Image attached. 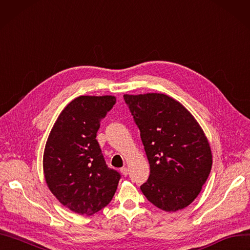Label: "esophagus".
I'll use <instances>...</instances> for the list:
<instances>
[{"label":"esophagus","instance_id":"34e87169","mask_svg":"<svg viewBox=\"0 0 250 250\" xmlns=\"http://www.w3.org/2000/svg\"><path fill=\"white\" fill-rule=\"evenodd\" d=\"M121 172H122V174L123 175H125V177H126V175L128 174V169H127V168L126 167H122V168H121Z\"/></svg>","mask_w":250,"mask_h":250}]
</instances>
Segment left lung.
Wrapping results in <instances>:
<instances>
[{"mask_svg": "<svg viewBox=\"0 0 250 250\" xmlns=\"http://www.w3.org/2000/svg\"><path fill=\"white\" fill-rule=\"evenodd\" d=\"M124 100L150 165L142 192L162 210L187 207L211 170V149L203 129L183 105L166 94H124Z\"/></svg>", "mask_w": 250, "mask_h": 250, "instance_id": "1", "label": "left lung"}]
</instances>
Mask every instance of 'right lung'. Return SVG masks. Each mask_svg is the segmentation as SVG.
<instances>
[{"label":"right lung","instance_id":"obj_1","mask_svg":"<svg viewBox=\"0 0 250 250\" xmlns=\"http://www.w3.org/2000/svg\"><path fill=\"white\" fill-rule=\"evenodd\" d=\"M112 96H81L60 113L47 139L43 169L47 186L61 204L91 215L109 204L121 175L106 165L97 141Z\"/></svg>","mask_w":250,"mask_h":250}]
</instances>
